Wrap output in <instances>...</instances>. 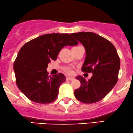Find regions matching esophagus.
<instances>
[{"label": "esophagus", "instance_id": "obj_1", "mask_svg": "<svg viewBox=\"0 0 133 133\" xmlns=\"http://www.w3.org/2000/svg\"><path fill=\"white\" fill-rule=\"evenodd\" d=\"M73 79H74V78H73V77H66V80H69V81L73 80Z\"/></svg>", "mask_w": 133, "mask_h": 133}]
</instances>
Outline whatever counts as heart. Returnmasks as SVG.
Returning a JSON list of instances; mask_svg holds the SVG:
<instances>
[{
  "label": "heart",
  "instance_id": "heart-1",
  "mask_svg": "<svg viewBox=\"0 0 133 133\" xmlns=\"http://www.w3.org/2000/svg\"><path fill=\"white\" fill-rule=\"evenodd\" d=\"M65 70V72H66L67 74H68V75H71V74H73V70L70 68H65V70Z\"/></svg>",
  "mask_w": 133,
  "mask_h": 133
}]
</instances>
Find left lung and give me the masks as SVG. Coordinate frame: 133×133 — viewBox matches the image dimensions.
Wrapping results in <instances>:
<instances>
[{
	"instance_id": "1",
	"label": "left lung",
	"mask_w": 133,
	"mask_h": 133,
	"mask_svg": "<svg viewBox=\"0 0 133 133\" xmlns=\"http://www.w3.org/2000/svg\"><path fill=\"white\" fill-rule=\"evenodd\" d=\"M71 35L85 48L86 57L82 71L93 73L88 81L82 76L76 78L81 86L75 90V96L84 103H96L103 99L118 82L119 57L112 43L98 34L78 32Z\"/></svg>"
}]
</instances>
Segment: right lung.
Returning <instances> with one entry per match:
<instances>
[{
    "label": "right lung",
    "mask_w": 133,
    "mask_h": 133,
    "mask_svg": "<svg viewBox=\"0 0 133 133\" xmlns=\"http://www.w3.org/2000/svg\"><path fill=\"white\" fill-rule=\"evenodd\" d=\"M78 43L68 34H48L28 42L20 48L14 63L16 84L30 100L50 103L57 99L61 84L65 82L62 73L48 76L51 60H56L62 48Z\"/></svg>",
    "instance_id": "right-lung-1"
}]
</instances>
